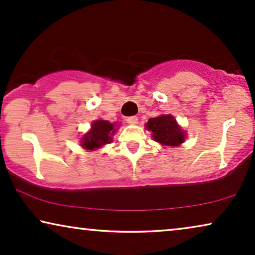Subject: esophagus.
<instances>
[{
	"mask_svg": "<svg viewBox=\"0 0 255 255\" xmlns=\"http://www.w3.org/2000/svg\"><path fill=\"white\" fill-rule=\"evenodd\" d=\"M127 122H128V124L134 125V124H137V123H138V117H137V116H131V117H128V118H127Z\"/></svg>",
	"mask_w": 255,
	"mask_h": 255,
	"instance_id": "obj_1",
	"label": "esophagus"
}]
</instances>
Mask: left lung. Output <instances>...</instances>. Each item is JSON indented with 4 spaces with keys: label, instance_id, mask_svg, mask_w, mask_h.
<instances>
[{
    "label": "left lung",
    "instance_id": "left-lung-1",
    "mask_svg": "<svg viewBox=\"0 0 255 255\" xmlns=\"http://www.w3.org/2000/svg\"><path fill=\"white\" fill-rule=\"evenodd\" d=\"M146 128L152 132L155 141L165 146H179L186 139V132H183L172 115L149 118Z\"/></svg>",
    "mask_w": 255,
    "mask_h": 255
}]
</instances>
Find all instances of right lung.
<instances>
[{"instance_id": "add662e5", "label": "right lung", "mask_w": 255, "mask_h": 255, "mask_svg": "<svg viewBox=\"0 0 255 255\" xmlns=\"http://www.w3.org/2000/svg\"><path fill=\"white\" fill-rule=\"evenodd\" d=\"M116 131V125L111 124L110 122L103 120L93 122L90 131L81 138V146L89 151L101 148L102 146L113 141L111 137Z\"/></svg>"}]
</instances>
